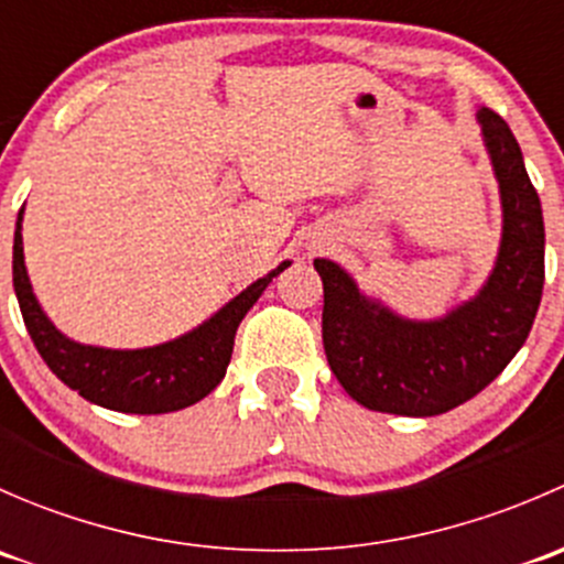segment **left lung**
Instances as JSON below:
<instances>
[{"instance_id":"obj_1","label":"left lung","mask_w":564,"mask_h":564,"mask_svg":"<svg viewBox=\"0 0 564 564\" xmlns=\"http://www.w3.org/2000/svg\"><path fill=\"white\" fill-rule=\"evenodd\" d=\"M482 135L502 191L505 231L497 267L471 303L440 322H406L357 292L327 259L324 355L340 388L373 412L434 417L486 390L524 346L545 281L543 209L508 122L480 108Z\"/></svg>"}]
</instances>
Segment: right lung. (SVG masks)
I'll return each instance as SVG.
<instances>
[{"label":"right lung","instance_id":"1","mask_svg":"<svg viewBox=\"0 0 564 564\" xmlns=\"http://www.w3.org/2000/svg\"><path fill=\"white\" fill-rule=\"evenodd\" d=\"M289 261L267 278H259L240 297L231 300L209 322L193 333L182 335L172 344L152 349L113 351L98 346H82L67 340L40 311L32 294L24 267V246H21V213L13 240V286L19 297L21 316L32 335V344L56 373V379L76 390L87 401L113 412L130 414H166L202 401L220 384L229 368L235 335L242 316L253 308L267 283L283 272Z\"/></svg>","mask_w":564,"mask_h":564}]
</instances>
